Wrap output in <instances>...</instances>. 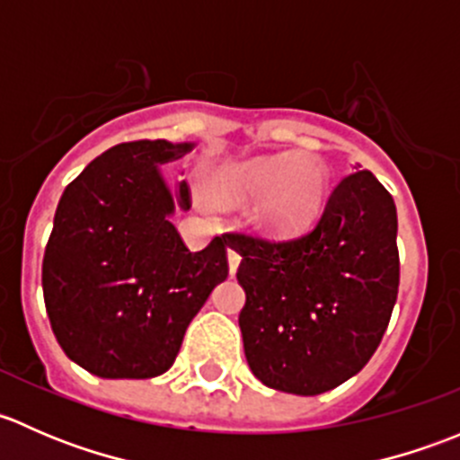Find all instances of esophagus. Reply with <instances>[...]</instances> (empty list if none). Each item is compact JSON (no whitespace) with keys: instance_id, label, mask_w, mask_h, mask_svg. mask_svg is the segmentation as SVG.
Instances as JSON below:
<instances>
[{"instance_id":"obj_1","label":"esophagus","mask_w":460,"mask_h":460,"mask_svg":"<svg viewBox=\"0 0 460 460\" xmlns=\"http://www.w3.org/2000/svg\"><path fill=\"white\" fill-rule=\"evenodd\" d=\"M226 258H229V271L235 273L238 271V264H240V252L235 247L226 249Z\"/></svg>"}]
</instances>
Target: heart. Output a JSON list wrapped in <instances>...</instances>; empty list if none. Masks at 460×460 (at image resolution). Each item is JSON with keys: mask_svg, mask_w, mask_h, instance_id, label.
I'll use <instances>...</instances> for the list:
<instances>
[{"mask_svg": "<svg viewBox=\"0 0 460 460\" xmlns=\"http://www.w3.org/2000/svg\"><path fill=\"white\" fill-rule=\"evenodd\" d=\"M324 189V166L314 157L294 153L249 162L226 180V193L234 200L264 198L262 220L282 231L312 220L323 204Z\"/></svg>", "mask_w": 460, "mask_h": 460, "instance_id": "obj_1", "label": "heart"}]
</instances>
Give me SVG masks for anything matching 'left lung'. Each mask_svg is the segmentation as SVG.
Instances as JSON below:
<instances>
[{
  "label": "left lung",
  "mask_w": 460,
  "mask_h": 460,
  "mask_svg": "<svg viewBox=\"0 0 460 460\" xmlns=\"http://www.w3.org/2000/svg\"><path fill=\"white\" fill-rule=\"evenodd\" d=\"M396 204L372 171L345 175L294 238L231 231L244 356L267 387L316 396L356 376L385 336L401 282Z\"/></svg>",
  "instance_id": "left-lung-1"
}]
</instances>
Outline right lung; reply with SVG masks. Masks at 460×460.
I'll use <instances>...</instances> for the list:
<instances>
[{
    "mask_svg": "<svg viewBox=\"0 0 460 460\" xmlns=\"http://www.w3.org/2000/svg\"><path fill=\"white\" fill-rule=\"evenodd\" d=\"M193 144L124 142L91 162L59 198L41 262L59 347L100 378H153L173 365L184 332L229 276L226 238L189 252L169 216L160 166ZM178 204L191 207L180 182Z\"/></svg>",
    "mask_w": 460,
    "mask_h": 460,
    "instance_id": "right-lung-1",
    "label": "right lung"
}]
</instances>
